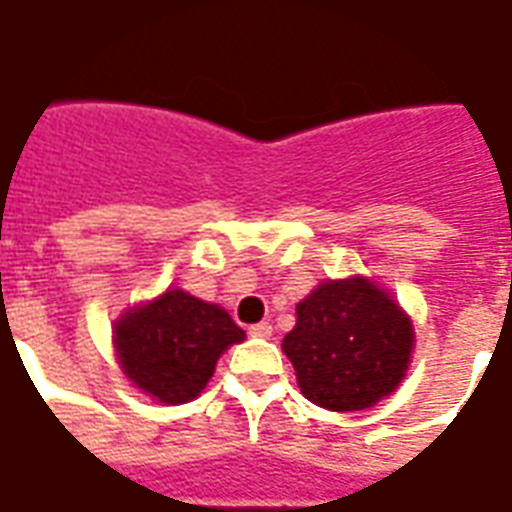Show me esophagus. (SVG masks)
I'll list each match as a JSON object with an SVG mask.
<instances>
[{"mask_svg":"<svg viewBox=\"0 0 512 512\" xmlns=\"http://www.w3.org/2000/svg\"><path fill=\"white\" fill-rule=\"evenodd\" d=\"M248 333H251L253 338H270V335H272V324L270 322L251 324V327H248Z\"/></svg>","mask_w":512,"mask_h":512,"instance_id":"34e87169","label":"esophagus"}]
</instances>
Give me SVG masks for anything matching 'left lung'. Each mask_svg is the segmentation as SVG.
<instances>
[{"mask_svg": "<svg viewBox=\"0 0 512 512\" xmlns=\"http://www.w3.org/2000/svg\"><path fill=\"white\" fill-rule=\"evenodd\" d=\"M412 349V319L360 275L319 283L297 305V324L283 338L302 395L330 412H360L395 393Z\"/></svg>", "mask_w": 512, "mask_h": 512, "instance_id": "1", "label": "left lung"}]
</instances>
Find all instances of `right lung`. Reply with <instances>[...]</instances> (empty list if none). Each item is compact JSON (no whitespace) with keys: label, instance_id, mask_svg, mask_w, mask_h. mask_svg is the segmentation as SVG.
I'll use <instances>...</instances> for the list:
<instances>
[{"label":"right lung","instance_id":"right-lung-1","mask_svg":"<svg viewBox=\"0 0 512 512\" xmlns=\"http://www.w3.org/2000/svg\"><path fill=\"white\" fill-rule=\"evenodd\" d=\"M245 333L220 305L169 289L114 324L122 374L160 404H185L207 387L218 357Z\"/></svg>","mask_w":512,"mask_h":512}]
</instances>
